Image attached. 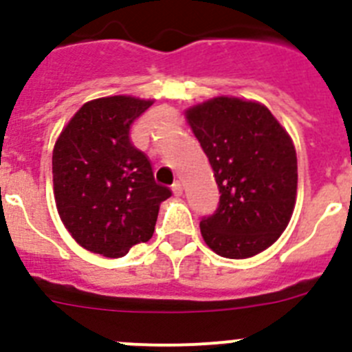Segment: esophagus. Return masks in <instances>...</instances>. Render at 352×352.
I'll return each instance as SVG.
<instances>
[{
	"label": "esophagus",
	"mask_w": 352,
	"mask_h": 352,
	"mask_svg": "<svg viewBox=\"0 0 352 352\" xmlns=\"http://www.w3.org/2000/svg\"><path fill=\"white\" fill-rule=\"evenodd\" d=\"M173 192H174V195H182V194H183L182 183H179V182H174V183H173Z\"/></svg>",
	"instance_id": "34e87169"
}]
</instances>
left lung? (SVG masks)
Masks as SVG:
<instances>
[{"label": "left lung", "instance_id": "left-lung-1", "mask_svg": "<svg viewBox=\"0 0 352 352\" xmlns=\"http://www.w3.org/2000/svg\"><path fill=\"white\" fill-rule=\"evenodd\" d=\"M219 185L201 234L219 256L245 259L272 247L291 220L298 186L296 149L268 107L219 96L186 111Z\"/></svg>", "mask_w": 352, "mask_h": 352}]
</instances>
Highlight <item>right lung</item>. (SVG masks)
<instances>
[{
	"mask_svg": "<svg viewBox=\"0 0 352 352\" xmlns=\"http://www.w3.org/2000/svg\"><path fill=\"white\" fill-rule=\"evenodd\" d=\"M151 100L107 96L84 104L52 151L58 213L80 247L123 257L155 231L158 208L170 197L155 182L151 162L130 141V126Z\"/></svg>",
	"mask_w": 352,
	"mask_h": 352,
	"instance_id": "obj_1",
	"label": "right lung"
}]
</instances>
